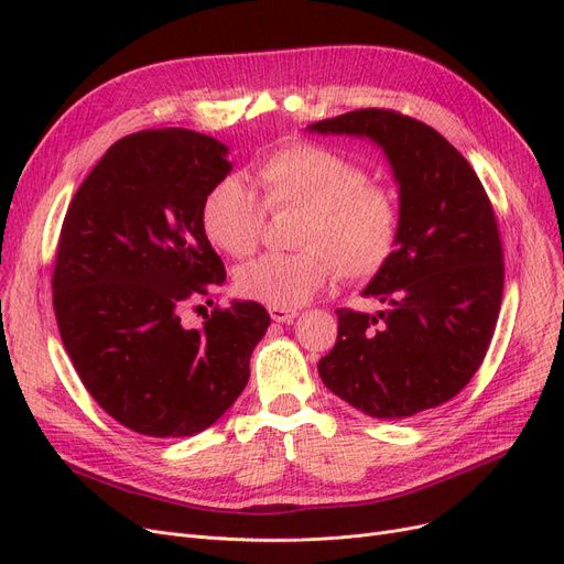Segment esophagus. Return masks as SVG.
I'll list each match as a JSON object with an SVG mask.
<instances>
[{"label":"esophagus","mask_w":564,"mask_h":564,"mask_svg":"<svg viewBox=\"0 0 564 564\" xmlns=\"http://www.w3.org/2000/svg\"><path fill=\"white\" fill-rule=\"evenodd\" d=\"M269 316L276 323H288L297 316V308H285V306H269Z\"/></svg>","instance_id":"34e87169"}]
</instances>
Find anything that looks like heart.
<instances>
[{
  "instance_id": "obj_1",
  "label": "heart",
  "mask_w": 564,
  "mask_h": 564,
  "mask_svg": "<svg viewBox=\"0 0 564 564\" xmlns=\"http://www.w3.org/2000/svg\"><path fill=\"white\" fill-rule=\"evenodd\" d=\"M252 177L262 199L241 177H223L206 192L202 227L231 258L258 250L267 210L302 208L290 252L267 256L236 271L248 300L293 308L312 300L333 276L368 281L389 264L401 239L395 194L370 183L351 156L316 142H290L262 156Z\"/></svg>"
}]
</instances>
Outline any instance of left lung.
Instances as JSON below:
<instances>
[{
  "label": "left lung",
  "mask_w": 564,
  "mask_h": 564,
  "mask_svg": "<svg viewBox=\"0 0 564 564\" xmlns=\"http://www.w3.org/2000/svg\"><path fill=\"white\" fill-rule=\"evenodd\" d=\"M308 129L372 138L401 185V239L362 293L387 308H337L323 384L377 420L438 408L478 372L497 328L503 246L492 202L470 163L408 115L368 107Z\"/></svg>",
  "instance_id": "8db88e82"
}]
</instances>
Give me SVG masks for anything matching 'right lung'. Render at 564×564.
Segmentation results:
<instances>
[{
	"instance_id": "add662e5",
	"label": "right lung",
	"mask_w": 564,
	"mask_h": 564,
	"mask_svg": "<svg viewBox=\"0 0 564 564\" xmlns=\"http://www.w3.org/2000/svg\"><path fill=\"white\" fill-rule=\"evenodd\" d=\"M225 156L223 142L189 129L131 133L63 220L51 288L65 351L94 401L152 438L220 420L271 323L258 302L215 304L204 328L183 323L227 276L202 227L206 192L231 169Z\"/></svg>"
}]
</instances>
